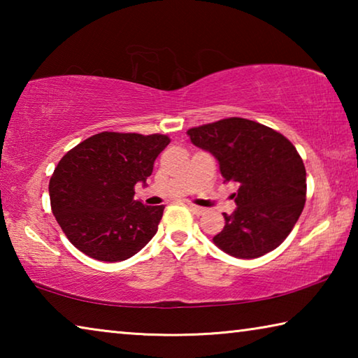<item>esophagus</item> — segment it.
<instances>
[{
	"label": "esophagus",
	"instance_id": "34e87169",
	"mask_svg": "<svg viewBox=\"0 0 358 358\" xmlns=\"http://www.w3.org/2000/svg\"><path fill=\"white\" fill-rule=\"evenodd\" d=\"M187 207H189L194 213L196 215H203L205 213V208H202V207H199V205H194V203H187Z\"/></svg>",
	"mask_w": 358,
	"mask_h": 358
}]
</instances>
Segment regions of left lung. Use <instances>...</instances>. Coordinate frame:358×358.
<instances>
[{"label": "left lung", "instance_id": "left-lung-1", "mask_svg": "<svg viewBox=\"0 0 358 358\" xmlns=\"http://www.w3.org/2000/svg\"><path fill=\"white\" fill-rule=\"evenodd\" d=\"M191 142L220 162L224 181L238 183V205L224 213L213 241L238 259L273 251L292 232L306 201V171L292 142L257 121L230 117L187 129Z\"/></svg>", "mask_w": 358, "mask_h": 358}]
</instances>
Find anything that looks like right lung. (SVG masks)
Returning <instances> with one entry per match:
<instances>
[{
	"instance_id": "obj_1",
	"label": "right lung",
	"mask_w": 358,
	"mask_h": 358,
	"mask_svg": "<svg viewBox=\"0 0 358 358\" xmlns=\"http://www.w3.org/2000/svg\"><path fill=\"white\" fill-rule=\"evenodd\" d=\"M169 143L164 134L104 131L62 157L48 183L52 213L78 251L120 262L155 237L164 205L134 201V187L147 181Z\"/></svg>"
}]
</instances>
